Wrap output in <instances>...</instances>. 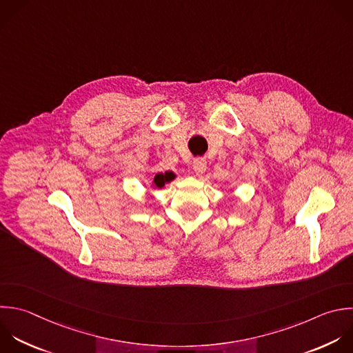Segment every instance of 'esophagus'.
<instances>
[{
  "mask_svg": "<svg viewBox=\"0 0 353 353\" xmlns=\"http://www.w3.org/2000/svg\"><path fill=\"white\" fill-rule=\"evenodd\" d=\"M193 170L196 175H201L207 170V160L203 157H197L193 160Z\"/></svg>",
  "mask_w": 353,
  "mask_h": 353,
  "instance_id": "1",
  "label": "esophagus"
}]
</instances>
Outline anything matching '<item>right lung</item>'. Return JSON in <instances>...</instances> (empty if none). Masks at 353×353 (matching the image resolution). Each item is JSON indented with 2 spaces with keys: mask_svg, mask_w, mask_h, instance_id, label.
<instances>
[{
  "mask_svg": "<svg viewBox=\"0 0 353 353\" xmlns=\"http://www.w3.org/2000/svg\"><path fill=\"white\" fill-rule=\"evenodd\" d=\"M174 174L172 172H165V174H157L153 179V183L157 186V188H163L167 182L172 181L174 179Z\"/></svg>",
  "mask_w": 353,
  "mask_h": 353,
  "instance_id": "add662e5",
  "label": "right lung"
}]
</instances>
